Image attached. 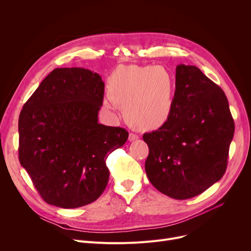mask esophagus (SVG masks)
Masks as SVG:
<instances>
[{"label": "esophagus", "mask_w": 251, "mask_h": 251, "mask_svg": "<svg viewBox=\"0 0 251 251\" xmlns=\"http://www.w3.org/2000/svg\"><path fill=\"white\" fill-rule=\"evenodd\" d=\"M138 138H139V136L137 134H135V133H130L129 134V140L130 141H134V140H136Z\"/></svg>", "instance_id": "34e87169"}]
</instances>
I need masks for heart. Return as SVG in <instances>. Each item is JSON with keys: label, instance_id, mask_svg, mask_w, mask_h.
I'll return each mask as SVG.
<instances>
[{"label": "heart", "instance_id": "1", "mask_svg": "<svg viewBox=\"0 0 251 251\" xmlns=\"http://www.w3.org/2000/svg\"><path fill=\"white\" fill-rule=\"evenodd\" d=\"M110 94L104 108L115 113L123 103L126 117L135 125L155 128L165 124L174 107V82L164 66H119L108 80Z\"/></svg>", "mask_w": 251, "mask_h": 251}]
</instances>
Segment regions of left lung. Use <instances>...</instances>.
Listing matches in <instances>:
<instances>
[{
    "instance_id": "obj_1",
    "label": "left lung",
    "mask_w": 251,
    "mask_h": 251,
    "mask_svg": "<svg viewBox=\"0 0 251 251\" xmlns=\"http://www.w3.org/2000/svg\"><path fill=\"white\" fill-rule=\"evenodd\" d=\"M175 85L168 121L143 134L146 172L160 192L188 200L225 174L235 125L225 92L195 66L178 65Z\"/></svg>"
}]
</instances>
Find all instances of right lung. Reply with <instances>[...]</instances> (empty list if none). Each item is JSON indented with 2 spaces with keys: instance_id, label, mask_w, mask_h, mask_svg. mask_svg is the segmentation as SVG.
<instances>
[{
  "instance_id": "obj_1",
  "label": "right lung",
  "mask_w": 251,
  "mask_h": 251,
  "mask_svg": "<svg viewBox=\"0 0 251 251\" xmlns=\"http://www.w3.org/2000/svg\"><path fill=\"white\" fill-rule=\"evenodd\" d=\"M104 83L84 68H56L19 116V162L43 200L62 208L97 201L107 186L108 155L128 132L99 123Z\"/></svg>"
}]
</instances>
